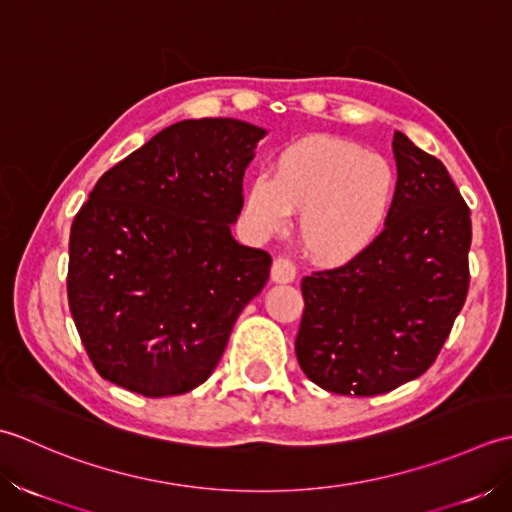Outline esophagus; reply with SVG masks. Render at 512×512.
Instances as JSON below:
<instances>
[{"instance_id":"obj_1","label":"esophagus","mask_w":512,"mask_h":512,"mask_svg":"<svg viewBox=\"0 0 512 512\" xmlns=\"http://www.w3.org/2000/svg\"><path fill=\"white\" fill-rule=\"evenodd\" d=\"M271 280H274V283H294L296 280V265L291 263L289 258H283V256H278L276 260H274V265H271Z\"/></svg>"}]
</instances>
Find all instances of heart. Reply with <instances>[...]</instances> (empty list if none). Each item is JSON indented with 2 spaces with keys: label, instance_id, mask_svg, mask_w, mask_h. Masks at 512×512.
Returning a JSON list of instances; mask_svg holds the SVG:
<instances>
[{
  "label": "heart",
  "instance_id": "1",
  "mask_svg": "<svg viewBox=\"0 0 512 512\" xmlns=\"http://www.w3.org/2000/svg\"><path fill=\"white\" fill-rule=\"evenodd\" d=\"M395 172L362 145L316 134L278 152L271 174L245 192V216L258 234H283L300 212V238L322 265H344L375 243L391 214Z\"/></svg>",
  "mask_w": 512,
  "mask_h": 512
}]
</instances>
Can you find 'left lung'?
Wrapping results in <instances>:
<instances>
[{
	"label": "left lung",
	"mask_w": 512,
	"mask_h": 512,
	"mask_svg": "<svg viewBox=\"0 0 512 512\" xmlns=\"http://www.w3.org/2000/svg\"><path fill=\"white\" fill-rule=\"evenodd\" d=\"M398 183L375 243L302 278L296 358L338 395H380L420 378L468 294L471 210L444 163L393 134Z\"/></svg>",
	"instance_id": "obj_1"
}]
</instances>
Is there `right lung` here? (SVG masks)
Masks as SVG:
<instances>
[{"label": "right lung", "mask_w": 512, "mask_h": 512, "mask_svg": "<svg viewBox=\"0 0 512 512\" xmlns=\"http://www.w3.org/2000/svg\"><path fill=\"white\" fill-rule=\"evenodd\" d=\"M238 119H187L97 181L70 227L68 302L103 380L145 398L210 378L271 256L234 241L243 176L265 137Z\"/></svg>", "instance_id": "add662e5"}]
</instances>
